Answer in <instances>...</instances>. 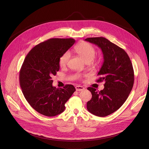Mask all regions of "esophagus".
<instances>
[{
  "label": "esophagus",
  "mask_w": 149,
  "mask_h": 149,
  "mask_svg": "<svg viewBox=\"0 0 149 149\" xmlns=\"http://www.w3.org/2000/svg\"><path fill=\"white\" fill-rule=\"evenodd\" d=\"M75 89H76V91H81L85 90V88L82 86H77L75 87Z\"/></svg>",
  "instance_id": "1"
}]
</instances>
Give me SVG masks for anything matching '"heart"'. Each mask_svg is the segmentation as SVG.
Returning a JSON list of instances; mask_svg holds the SVG:
<instances>
[{
    "label": "heart",
    "instance_id": "obj_1",
    "mask_svg": "<svg viewBox=\"0 0 149 149\" xmlns=\"http://www.w3.org/2000/svg\"><path fill=\"white\" fill-rule=\"evenodd\" d=\"M74 50L86 62H90L95 57V49L94 47L86 42H82L75 47ZM71 56L69 51L63 52L59 58V63L61 67H65L68 63ZM78 78L81 77L80 75H78Z\"/></svg>",
    "mask_w": 149,
    "mask_h": 149
}]
</instances>
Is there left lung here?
<instances>
[{"mask_svg":"<svg viewBox=\"0 0 149 149\" xmlns=\"http://www.w3.org/2000/svg\"><path fill=\"white\" fill-rule=\"evenodd\" d=\"M85 40L97 45L102 52L104 62L97 81L105 82L104 88L100 91L93 87L87 88L92 98L87 108L95 116L105 117L119 109L128 98L134 84L133 65L125 51L107 39L96 37Z\"/></svg>","mask_w":149,"mask_h":149,"instance_id":"left-lung-1","label":"left lung"}]
</instances>
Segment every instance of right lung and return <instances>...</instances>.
I'll use <instances>...</instances> for the list:
<instances>
[{"label":"right lung","mask_w":149,"mask_h":149,"mask_svg":"<svg viewBox=\"0 0 149 149\" xmlns=\"http://www.w3.org/2000/svg\"><path fill=\"white\" fill-rule=\"evenodd\" d=\"M72 38H52L33 48L25 57L19 72L24 95L31 107L48 117L64 111L65 104L75 92L67 84L62 88L52 86V77L59 70V58L75 43Z\"/></svg>","instance_id":"1"}]
</instances>
